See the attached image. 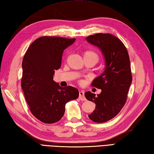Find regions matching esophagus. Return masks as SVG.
<instances>
[{"label": "esophagus", "instance_id": "1", "mask_svg": "<svg viewBox=\"0 0 154 154\" xmlns=\"http://www.w3.org/2000/svg\"><path fill=\"white\" fill-rule=\"evenodd\" d=\"M79 99L81 101H86V98L85 97V95H84L83 91H79Z\"/></svg>", "mask_w": 154, "mask_h": 154}]
</instances>
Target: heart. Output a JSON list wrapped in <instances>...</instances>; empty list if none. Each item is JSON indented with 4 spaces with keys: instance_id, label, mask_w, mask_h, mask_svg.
Segmentation results:
<instances>
[{
    "instance_id": "obj_1",
    "label": "heart",
    "mask_w": 154,
    "mask_h": 154,
    "mask_svg": "<svg viewBox=\"0 0 154 154\" xmlns=\"http://www.w3.org/2000/svg\"><path fill=\"white\" fill-rule=\"evenodd\" d=\"M84 59H93L97 63L99 60V55L95 52V51L93 50H87L83 53Z\"/></svg>"
}]
</instances>
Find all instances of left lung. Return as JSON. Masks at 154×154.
Segmentation results:
<instances>
[{"label":"left lung","mask_w":154,"mask_h":154,"mask_svg":"<svg viewBox=\"0 0 154 154\" xmlns=\"http://www.w3.org/2000/svg\"><path fill=\"white\" fill-rule=\"evenodd\" d=\"M86 40L101 49L105 61L104 72L91 84L101 89V93L97 96L90 91L85 93L87 100L96 105L88 116L94 122H106L119 113L127 101L132 81L129 57L122 41L109 33H97Z\"/></svg>","instance_id":"left-lung-1"}]
</instances>
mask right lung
<instances>
[{"label": "right lung", "mask_w": 154, "mask_h": 154, "mask_svg": "<svg viewBox=\"0 0 154 154\" xmlns=\"http://www.w3.org/2000/svg\"><path fill=\"white\" fill-rule=\"evenodd\" d=\"M75 41L44 36L32 42L23 57L21 87L31 112L43 123L59 121L65 104L79 97L77 89L62 87L53 81L55 71L61 66L63 51Z\"/></svg>", "instance_id": "right-lung-1"}]
</instances>
